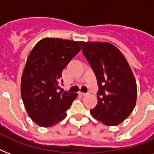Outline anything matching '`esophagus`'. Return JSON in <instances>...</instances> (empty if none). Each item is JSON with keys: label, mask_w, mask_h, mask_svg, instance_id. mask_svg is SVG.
Masks as SVG:
<instances>
[{"label": "esophagus", "mask_w": 154, "mask_h": 154, "mask_svg": "<svg viewBox=\"0 0 154 154\" xmlns=\"http://www.w3.org/2000/svg\"><path fill=\"white\" fill-rule=\"evenodd\" d=\"M87 94H85V93H82V92L79 93V95H81V96H86Z\"/></svg>", "instance_id": "obj_1"}]
</instances>
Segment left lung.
<instances>
[{"label": "left lung", "instance_id": "obj_1", "mask_svg": "<svg viewBox=\"0 0 154 154\" xmlns=\"http://www.w3.org/2000/svg\"><path fill=\"white\" fill-rule=\"evenodd\" d=\"M81 45L98 85L97 105L90 112L105 125H117L129 117L136 105L137 84L133 72L113 45L84 42Z\"/></svg>", "mask_w": 154, "mask_h": 154}]
</instances>
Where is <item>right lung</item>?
Wrapping results in <instances>:
<instances>
[{"label": "right lung", "instance_id": "1", "mask_svg": "<svg viewBox=\"0 0 154 154\" xmlns=\"http://www.w3.org/2000/svg\"><path fill=\"white\" fill-rule=\"evenodd\" d=\"M80 43L44 38L37 42L28 57L20 93L28 114L40 126H53L64 119L77 97L74 93L58 92V84L62 70L81 50Z\"/></svg>", "mask_w": 154, "mask_h": 154}]
</instances>
